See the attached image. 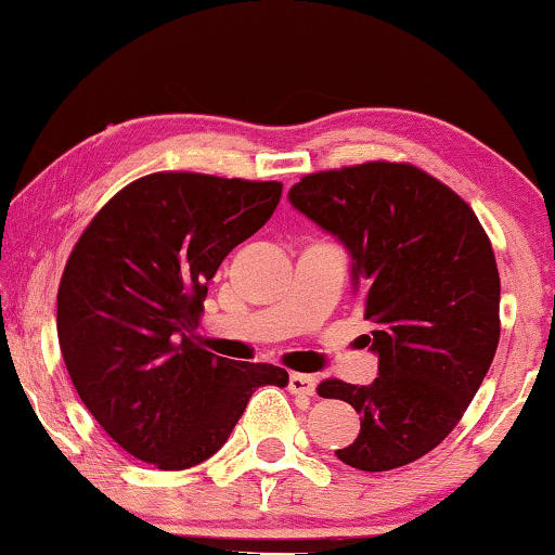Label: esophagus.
<instances>
[{"label": "esophagus", "mask_w": 555, "mask_h": 555, "mask_svg": "<svg viewBox=\"0 0 555 555\" xmlns=\"http://www.w3.org/2000/svg\"><path fill=\"white\" fill-rule=\"evenodd\" d=\"M315 386V376L308 374H291V378H287V389H291V393H298V397H313Z\"/></svg>", "instance_id": "34e87169"}]
</instances>
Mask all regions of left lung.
<instances>
[{
	"mask_svg": "<svg viewBox=\"0 0 555 555\" xmlns=\"http://www.w3.org/2000/svg\"><path fill=\"white\" fill-rule=\"evenodd\" d=\"M287 199L346 247L374 325V382L318 386L361 414L359 437L336 457L366 473L409 465L457 427L495 359L500 275L488 234L467 202L412 164L308 173Z\"/></svg>",
	"mask_w": 555,
	"mask_h": 555,
	"instance_id": "left-lung-1",
	"label": "left lung"
}]
</instances>
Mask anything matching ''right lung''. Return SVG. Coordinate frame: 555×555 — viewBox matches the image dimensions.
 <instances>
[{"mask_svg":"<svg viewBox=\"0 0 555 555\" xmlns=\"http://www.w3.org/2000/svg\"><path fill=\"white\" fill-rule=\"evenodd\" d=\"M283 184L151 173L93 217L65 264L57 338L75 391L135 460H209L260 386L287 371L194 344L209 280L275 211Z\"/></svg>","mask_w":555,"mask_h":555,"instance_id":"right-lung-1","label":"right lung"}]
</instances>
